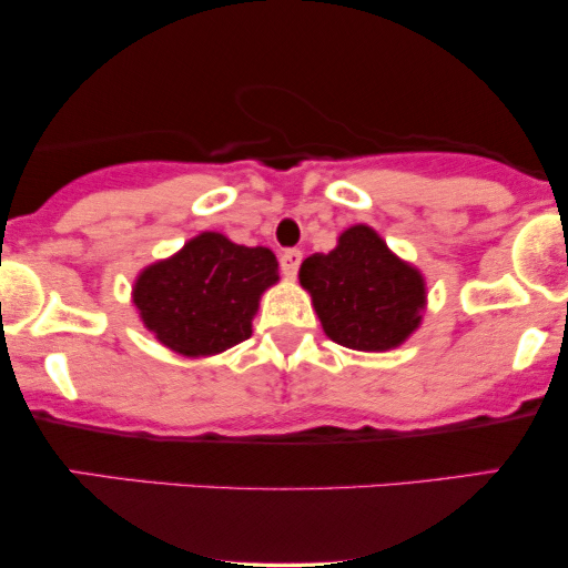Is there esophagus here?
Returning <instances> with one entry per match:
<instances>
[{
    "label": "esophagus",
    "mask_w": 568,
    "mask_h": 568,
    "mask_svg": "<svg viewBox=\"0 0 568 568\" xmlns=\"http://www.w3.org/2000/svg\"><path fill=\"white\" fill-rule=\"evenodd\" d=\"M298 266H302V251H296V247H291V251H283V256H280V270H283L285 277H296Z\"/></svg>",
    "instance_id": "1"
}]
</instances>
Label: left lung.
<instances>
[{"label": "left lung", "mask_w": 568, "mask_h": 568, "mask_svg": "<svg viewBox=\"0 0 568 568\" xmlns=\"http://www.w3.org/2000/svg\"><path fill=\"white\" fill-rule=\"evenodd\" d=\"M325 336L357 352H387L408 342L427 306L425 275L389 251L382 234L355 224L328 253L298 270Z\"/></svg>", "instance_id": "left-lung-1"}]
</instances>
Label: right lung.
I'll list each match as a JSON object with an SVG mask.
<instances>
[{
    "instance_id": "obj_1",
    "label": "right lung",
    "mask_w": 568,
    "mask_h": 568,
    "mask_svg": "<svg viewBox=\"0 0 568 568\" xmlns=\"http://www.w3.org/2000/svg\"><path fill=\"white\" fill-rule=\"evenodd\" d=\"M280 280L270 247L200 232L179 253L143 266L133 304L143 328L184 357H211L245 342L262 293Z\"/></svg>"
}]
</instances>
